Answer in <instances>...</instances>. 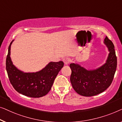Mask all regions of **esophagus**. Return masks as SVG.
I'll list each match as a JSON object with an SVG mask.
<instances>
[{
    "label": "esophagus",
    "instance_id": "1",
    "mask_svg": "<svg viewBox=\"0 0 122 122\" xmlns=\"http://www.w3.org/2000/svg\"><path fill=\"white\" fill-rule=\"evenodd\" d=\"M63 62H64L65 65H68L71 62V60L69 58H65V59H63Z\"/></svg>",
    "mask_w": 122,
    "mask_h": 122
}]
</instances>
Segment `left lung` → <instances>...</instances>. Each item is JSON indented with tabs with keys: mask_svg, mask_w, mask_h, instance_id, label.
I'll return each instance as SVG.
<instances>
[{
	"mask_svg": "<svg viewBox=\"0 0 122 122\" xmlns=\"http://www.w3.org/2000/svg\"><path fill=\"white\" fill-rule=\"evenodd\" d=\"M109 54L105 64L95 70H87L78 64L71 63L70 81L73 88L79 95L91 97L104 92L113 81L116 72L117 59L112 41L104 39Z\"/></svg>",
	"mask_w": 122,
	"mask_h": 122,
	"instance_id": "1",
	"label": "left lung"
}]
</instances>
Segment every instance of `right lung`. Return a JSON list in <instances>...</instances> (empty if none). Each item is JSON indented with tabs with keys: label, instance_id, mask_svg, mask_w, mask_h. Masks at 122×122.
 Instances as JSON below:
<instances>
[{
	"label": "right lung",
	"instance_id": "add662e5",
	"mask_svg": "<svg viewBox=\"0 0 122 122\" xmlns=\"http://www.w3.org/2000/svg\"><path fill=\"white\" fill-rule=\"evenodd\" d=\"M6 59V69L10 83L19 93L27 97L39 98L47 95L54 80L63 67L62 61L51 62L41 71L35 73H24L14 66L10 59V47Z\"/></svg>",
	"mask_w": 122,
	"mask_h": 122
}]
</instances>
